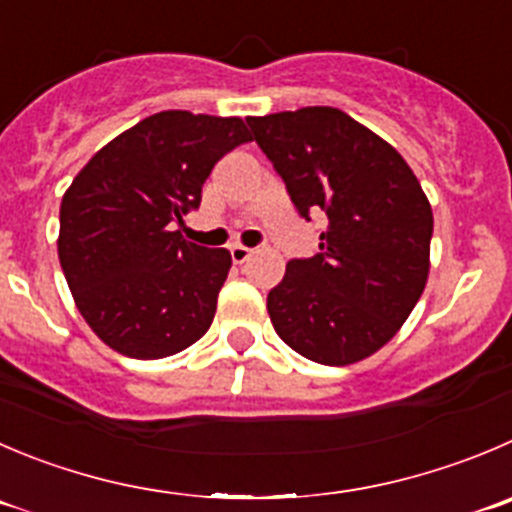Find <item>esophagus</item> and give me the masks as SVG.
Returning a JSON list of instances; mask_svg holds the SVG:
<instances>
[{
	"label": "esophagus",
	"mask_w": 512,
	"mask_h": 512,
	"mask_svg": "<svg viewBox=\"0 0 512 512\" xmlns=\"http://www.w3.org/2000/svg\"><path fill=\"white\" fill-rule=\"evenodd\" d=\"M253 256V248L248 246H241V243H236V246H231V259L233 264H243V261H248Z\"/></svg>",
	"instance_id": "esophagus-1"
}]
</instances>
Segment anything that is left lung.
I'll return each instance as SVG.
<instances>
[{
    "instance_id": "obj_1",
    "label": "left lung",
    "mask_w": 512,
    "mask_h": 512,
    "mask_svg": "<svg viewBox=\"0 0 512 512\" xmlns=\"http://www.w3.org/2000/svg\"><path fill=\"white\" fill-rule=\"evenodd\" d=\"M301 216L324 211L319 253L286 264L271 324L311 362L347 367L402 329L430 276L432 206L407 160L337 107L246 118Z\"/></svg>"
}]
</instances>
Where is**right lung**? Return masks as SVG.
Masks as SVG:
<instances>
[{
    "instance_id": "1",
    "label": "right lung",
    "mask_w": 512,
    "mask_h": 512,
    "mask_svg": "<svg viewBox=\"0 0 512 512\" xmlns=\"http://www.w3.org/2000/svg\"><path fill=\"white\" fill-rule=\"evenodd\" d=\"M241 118L163 110L102 145L62 196L57 253L100 342L163 359L203 337L231 269L226 248L183 238L213 165L248 143Z\"/></svg>"
}]
</instances>
